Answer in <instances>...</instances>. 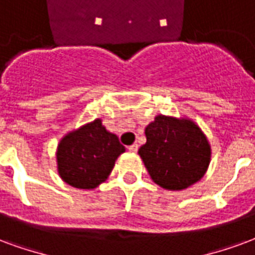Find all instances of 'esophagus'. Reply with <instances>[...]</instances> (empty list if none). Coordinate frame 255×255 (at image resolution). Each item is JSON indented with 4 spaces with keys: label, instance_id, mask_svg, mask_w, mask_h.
Instances as JSON below:
<instances>
[{
    "label": "esophagus",
    "instance_id": "esophagus-1",
    "mask_svg": "<svg viewBox=\"0 0 255 255\" xmlns=\"http://www.w3.org/2000/svg\"><path fill=\"white\" fill-rule=\"evenodd\" d=\"M137 148H139V146H137V144H132V146L128 147V150H129V151H132V152H136Z\"/></svg>",
    "mask_w": 255,
    "mask_h": 255
}]
</instances>
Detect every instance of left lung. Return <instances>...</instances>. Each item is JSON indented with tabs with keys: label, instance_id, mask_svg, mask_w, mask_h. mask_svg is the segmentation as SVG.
Returning <instances> with one entry per match:
<instances>
[{
	"label": "left lung",
	"instance_id": "8db88e82",
	"mask_svg": "<svg viewBox=\"0 0 255 255\" xmlns=\"http://www.w3.org/2000/svg\"><path fill=\"white\" fill-rule=\"evenodd\" d=\"M144 133L147 142L137 152L155 184L182 190L204 177L211 146L195 122L158 115Z\"/></svg>",
	"mask_w": 255,
	"mask_h": 255
}]
</instances>
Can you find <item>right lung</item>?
I'll use <instances>...</instances> for the list:
<instances>
[{"label": "right lung", "instance_id": "1", "mask_svg": "<svg viewBox=\"0 0 255 255\" xmlns=\"http://www.w3.org/2000/svg\"><path fill=\"white\" fill-rule=\"evenodd\" d=\"M124 151L119 137L96 119L62 137L56 150L58 173L74 188L94 189L108 178L118 156Z\"/></svg>", "mask_w": 255, "mask_h": 255}]
</instances>
